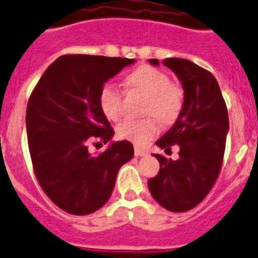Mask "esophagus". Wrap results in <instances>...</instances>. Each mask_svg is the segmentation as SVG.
Instances as JSON below:
<instances>
[{
	"label": "esophagus",
	"mask_w": 258,
	"mask_h": 258,
	"mask_svg": "<svg viewBox=\"0 0 258 258\" xmlns=\"http://www.w3.org/2000/svg\"><path fill=\"white\" fill-rule=\"evenodd\" d=\"M134 153H135V156H137V157H141V156H145V154L148 153V152H146V150H145V149L135 148Z\"/></svg>",
	"instance_id": "esophagus-1"
}]
</instances>
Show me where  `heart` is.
I'll use <instances>...</instances> for the list:
<instances>
[{
	"instance_id": "obj_1",
	"label": "heart",
	"mask_w": 258,
	"mask_h": 258,
	"mask_svg": "<svg viewBox=\"0 0 258 258\" xmlns=\"http://www.w3.org/2000/svg\"><path fill=\"white\" fill-rule=\"evenodd\" d=\"M125 85L131 90L139 91L148 97L145 112L154 114L163 123H172L177 119L183 108V90L179 86L171 83V78L154 67L142 66L125 78ZM123 94L112 83H105L98 93L100 105L105 117L116 121L121 116ZM157 120L148 119L123 120L117 125V137L130 141L134 145L144 146L158 134Z\"/></svg>"
}]
</instances>
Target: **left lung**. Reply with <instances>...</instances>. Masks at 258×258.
Masks as SVG:
<instances>
[{
  "label": "left lung",
  "instance_id": "8db88e82",
  "mask_svg": "<svg viewBox=\"0 0 258 258\" xmlns=\"http://www.w3.org/2000/svg\"><path fill=\"white\" fill-rule=\"evenodd\" d=\"M150 64L158 66L156 58ZM184 90L183 108L172 127L158 139L157 146L169 149L179 145V158L168 160L153 154L160 171L149 179L152 197L171 212H187L207 197L220 173L228 113L216 78L184 58H165Z\"/></svg>",
  "mask_w": 258,
  "mask_h": 258
}]
</instances>
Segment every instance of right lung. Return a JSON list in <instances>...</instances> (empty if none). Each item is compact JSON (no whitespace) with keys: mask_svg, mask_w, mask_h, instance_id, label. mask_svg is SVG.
<instances>
[{"mask_svg":"<svg viewBox=\"0 0 258 258\" xmlns=\"http://www.w3.org/2000/svg\"><path fill=\"white\" fill-rule=\"evenodd\" d=\"M134 58L66 54L51 62L31 93L26 127L34 172L47 197L71 215H90L109 200L120 167L134 157L128 141L98 156L89 142L108 144L114 131L98 105L106 81Z\"/></svg>","mask_w":258,"mask_h":258,"instance_id":"add662e5","label":"right lung"}]
</instances>
